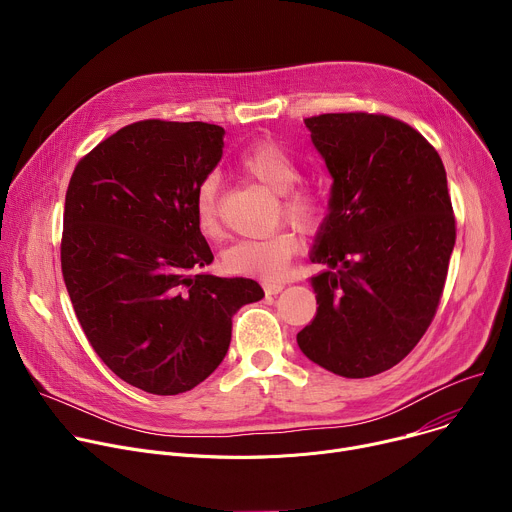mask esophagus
I'll return each instance as SVG.
<instances>
[{
	"instance_id": "obj_1",
	"label": "esophagus",
	"mask_w": 512,
	"mask_h": 512,
	"mask_svg": "<svg viewBox=\"0 0 512 512\" xmlns=\"http://www.w3.org/2000/svg\"><path fill=\"white\" fill-rule=\"evenodd\" d=\"M283 287H285V283H281V281H265V283H263L265 294H269V296L279 294V291H283Z\"/></svg>"
}]
</instances>
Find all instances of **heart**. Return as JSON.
Returning <instances> with one entry per match:
<instances>
[{
  "label": "heart",
  "mask_w": 512,
  "mask_h": 512,
  "mask_svg": "<svg viewBox=\"0 0 512 512\" xmlns=\"http://www.w3.org/2000/svg\"><path fill=\"white\" fill-rule=\"evenodd\" d=\"M239 170L279 194V214L287 223L310 233L322 218V198L310 186L298 184L302 170L285 148L275 141H259L241 154ZM194 218L198 231L208 239H218L223 233L221 212H218V182L208 176L200 182L194 194ZM300 249L296 233L277 231L263 239H243L229 247L223 255L227 271L235 275L277 277L283 273L289 259Z\"/></svg>",
  "instance_id": "1"
}]
</instances>
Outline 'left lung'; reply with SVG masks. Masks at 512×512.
Here are the masks:
<instances>
[{"mask_svg": "<svg viewBox=\"0 0 512 512\" xmlns=\"http://www.w3.org/2000/svg\"><path fill=\"white\" fill-rule=\"evenodd\" d=\"M332 176L310 253L318 312L298 332L322 369L364 379L401 362L440 304L456 218L446 168L411 125L375 113L308 117Z\"/></svg>", "mask_w": 512, "mask_h": 512, "instance_id": "1", "label": "left lung"}]
</instances>
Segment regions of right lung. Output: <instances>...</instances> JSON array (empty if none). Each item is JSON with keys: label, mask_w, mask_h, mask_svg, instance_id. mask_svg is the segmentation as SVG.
Segmentation results:
<instances>
[{"label": "right lung", "mask_w": 512, "mask_h": 512, "mask_svg": "<svg viewBox=\"0 0 512 512\" xmlns=\"http://www.w3.org/2000/svg\"><path fill=\"white\" fill-rule=\"evenodd\" d=\"M223 137L202 121H137L68 182L60 263L72 308L99 358L145 393H186L212 375L233 316L263 298L253 279L198 273L214 257L194 194L221 162Z\"/></svg>", "instance_id": "add662e5"}]
</instances>
